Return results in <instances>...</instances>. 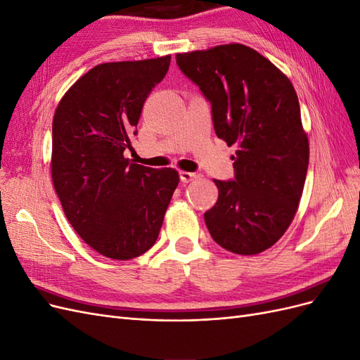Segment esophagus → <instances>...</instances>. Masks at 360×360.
<instances>
[{
    "label": "esophagus",
    "mask_w": 360,
    "mask_h": 360,
    "mask_svg": "<svg viewBox=\"0 0 360 360\" xmlns=\"http://www.w3.org/2000/svg\"><path fill=\"white\" fill-rule=\"evenodd\" d=\"M195 179H198L197 174L188 172V171H180V180H181L183 183H191V181H193Z\"/></svg>",
    "instance_id": "esophagus-1"
}]
</instances>
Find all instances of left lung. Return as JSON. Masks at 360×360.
<instances>
[{
  "instance_id": "obj_1",
  "label": "left lung",
  "mask_w": 360,
  "mask_h": 360,
  "mask_svg": "<svg viewBox=\"0 0 360 360\" xmlns=\"http://www.w3.org/2000/svg\"><path fill=\"white\" fill-rule=\"evenodd\" d=\"M176 60L210 102L217 138L237 146L234 179L214 180L219 197L204 213L205 225L230 252H263L287 231L307 179L309 143L297 94L275 64L240 43Z\"/></svg>"
}]
</instances>
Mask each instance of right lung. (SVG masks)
<instances>
[{"instance_id": "obj_1", "label": "right lung", "mask_w": 360, "mask_h": 360, "mask_svg": "<svg viewBox=\"0 0 360 360\" xmlns=\"http://www.w3.org/2000/svg\"><path fill=\"white\" fill-rule=\"evenodd\" d=\"M169 63L171 56L99 64L70 86L53 115V188L73 230L108 258H135L156 243L179 184L176 169L123 156Z\"/></svg>"}]
</instances>
